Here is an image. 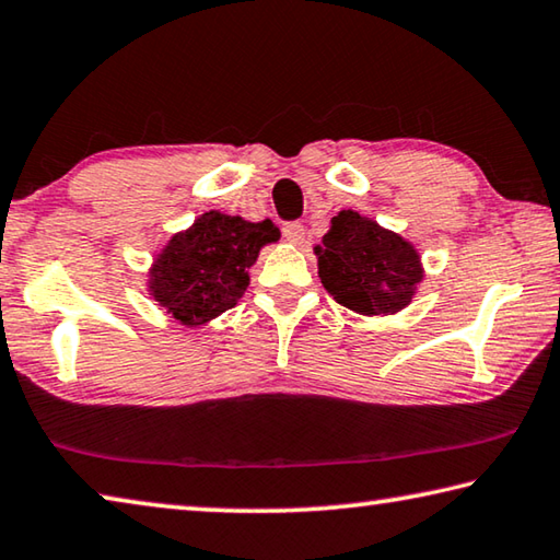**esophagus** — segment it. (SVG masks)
<instances>
[{
    "mask_svg": "<svg viewBox=\"0 0 560 560\" xmlns=\"http://www.w3.org/2000/svg\"><path fill=\"white\" fill-rule=\"evenodd\" d=\"M283 236H287V242L291 244H301L303 236H306V230H303L301 222H289L283 224Z\"/></svg>",
    "mask_w": 560,
    "mask_h": 560,
    "instance_id": "34e87169",
    "label": "esophagus"
}]
</instances>
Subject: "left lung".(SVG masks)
Segmentation results:
<instances>
[{
    "instance_id": "8db88e82",
    "label": "left lung",
    "mask_w": 560,
    "mask_h": 560,
    "mask_svg": "<svg viewBox=\"0 0 560 560\" xmlns=\"http://www.w3.org/2000/svg\"><path fill=\"white\" fill-rule=\"evenodd\" d=\"M314 254L324 289L363 316H393L410 306L424 279L420 252L405 236L353 210L330 220Z\"/></svg>"
}]
</instances>
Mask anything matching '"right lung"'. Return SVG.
I'll return each mask as SVG.
<instances>
[{
    "mask_svg": "<svg viewBox=\"0 0 560 560\" xmlns=\"http://www.w3.org/2000/svg\"><path fill=\"white\" fill-rule=\"evenodd\" d=\"M271 220L210 210L192 226L170 236L148 271V291L167 314L187 328H200L236 306L249 287V269L261 246L279 242Z\"/></svg>",
    "mask_w": 560,
    "mask_h": 560,
    "instance_id": "obj_1",
    "label": "right lung"
}]
</instances>
